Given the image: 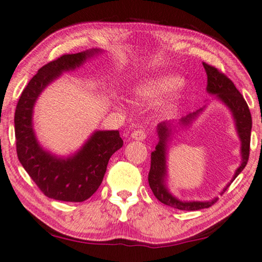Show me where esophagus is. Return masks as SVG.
Wrapping results in <instances>:
<instances>
[{
	"label": "esophagus",
	"mask_w": 262,
	"mask_h": 262,
	"mask_svg": "<svg viewBox=\"0 0 262 262\" xmlns=\"http://www.w3.org/2000/svg\"><path fill=\"white\" fill-rule=\"evenodd\" d=\"M130 138L133 140H136V141H143L144 139H146V133L142 129H139V130H135L132 133Z\"/></svg>",
	"instance_id": "esophagus-1"
}]
</instances>
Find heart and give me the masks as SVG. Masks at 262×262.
<instances>
[{"instance_id": "1", "label": "heart", "mask_w": 262, "mask_h": 262, "mask_svg": "<svg viewBox=\"0 0 262 262\" xmlns=\"http://www.w3.org/2000/svg\"><path fill=\"white\" fill-rule=\"evenodd\" d=\"M182 83L183 80L180 76L174 75V74H167V75L154 77V79L144 82L136 89L135 94L141 100H156L177 91L178 88L181 87Z\"/></svg>"}]
</instances>
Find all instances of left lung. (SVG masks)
I'll list each match as a JSON object with an SVG mask.
<instances>
[{
    "label": "left lung",
    "mask_w": 262,
    "mask_h": 262,
    "mask_svg": "<svg viewBox=\"0 0 262 262\" xmlns=\"http://www.w3.org/2000/svg\"><path fill=\"white\" fill-rule=\"evenodd\" d=\"M207 74V93L216 95V99L220 100L222 103L231 111L234 122H235L236 133L239 135L241 141V165L237 167L233 179L224 189L221 190L220 195L226 192V189L231 186V183L235 180V178L247 165L249 158V143H251V130H252V116L249 108L246 103L244 96L237 91L233 82L228 79L225 74L215 67L202 63ZM204 111V108L199 109L195 113H190L185 118L179 120L177 123L161 122L158 124V135L159 143L156 144L155 150L151 151L150 156V170L148 174V182L151 192L154 193L155 198L162 204H165L173 208L180 210H199L208 208L217 201V198H214L209 201H183L180 199L175 198L173 194L167 188V148L168 142L173 135L175 128L188 127L192 121L198 118V115Z\"/></svg>",
    "instance_id": "8db88e82"
}]
</instances>
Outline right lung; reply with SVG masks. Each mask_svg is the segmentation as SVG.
I'll list each match as a JSON object with an SVG mask.
<instances>
[{"label":"right lung","mask_w":262,"mask_h":262,"mask_svg":"<svg viewBox=\"0 0 262 262\" xmlns=\"http://www.w3.org/2000/svg\"><path fill=\"white\" fill-rule=\"evenodd\" d=\"M100 53L96 48L66 54L45 64L17 102L14 122L18 160L41 192L54 200L82 202L91 198L103 180L111 156L123 146L119 130H95L76 153L61 158L38 143L33 128L35 102L47 85Z\"/></svg>","instance_id":"right-lung-1"}]
</instances>
